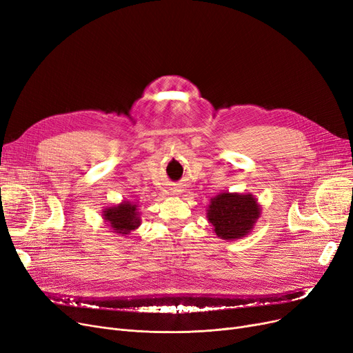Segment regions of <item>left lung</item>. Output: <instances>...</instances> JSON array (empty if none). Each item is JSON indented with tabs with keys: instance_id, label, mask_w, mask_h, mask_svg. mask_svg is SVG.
<instances>
[{
	"instance_id": "left-lung-1",
	"label": "left lung",
	"mask_w": 353,
	"mask_h": 353,
	"mask_svg": "<svg viewBox=\"0 0 353 353\" xmlns=\"http://www.w3.org/2000/svg\"><path fill=\"white\" fill-rule=\"evenodd\" d=\"M261 216V206L253 194L220 193L210 200L208 219L217 237L234 240L249 234Z\"/></svg>"
}]
</instances>
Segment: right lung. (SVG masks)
<instances>
[{
    "label": "right lung",
    "instance_id": "right-lung-1",
    "mask_svg": "<svg viewBox=\"0 0 353 353\" xmlns=\"http://www.w3.org/2000/svg\"><path fill=\"white\" fill-rule=\"evenodd\" d=\"M137 205L132 201H123L117 206L105 208L103 210V219L108 226L117 234H128L132 230L140 226V213Z\"/></svg>",
    "mask_w": 353,
    "mask_h": 353
}]
</instances>
